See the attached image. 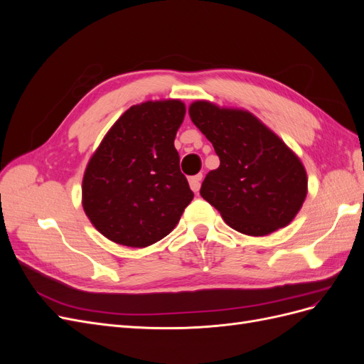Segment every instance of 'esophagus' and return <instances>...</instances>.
<instances>
[{
    "label": "esophagus",
    "instance_id": "34e87169",
    "mask_svg": "<svg viewBox=\"0 0 364 364\" xmlns=\"http://www.w3.org/2000/svg\"><path fill=\"white\" fill-rule=\"evenodd\" d=\"M200 185H202V174H196L193 178H190V186L194 193L200 190Z\"/></svg>",
    "mask_w": 364,
    "mask_h": 364
}]
</instances>
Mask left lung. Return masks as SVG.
<instances>
[{"label":"left lung","instance_id":"1","mask_svg":"<svg viewBox=\"0 0 364 364\" xmlns=\"http://www.w3.org/2000/svg\"><path fill=\"white\" fill-rule=\"evenodd\" d=\"M188 114L220 158L218 168L206 174L200 196L226 225L250 237L290 225L308 193L299 156L246 109L197 100Z\"/></svg>","mask_w":364,"mask_h":364}]
</instances>
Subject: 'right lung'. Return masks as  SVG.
Returning a JSON list of instances; mask_svg holds the SVG:
<instances>
[{
    "label": "right lung",
    "instance_id": "right-lung-1",
    "mask_svg": "<svg viewBox=\"0 0 364 364\" xmlns=\"http://www.w3.org/2000/svg\"><path fill=\"white\" fill-rule=\"evenodd\" d=\"M185 111L178 98L130 106L92 153L82 206L107 240L147 247L179 223L194 197L174 149Z\"/></svg>",
    "mask_w": 364,
    "mask_h": 364
}]
</instances>
